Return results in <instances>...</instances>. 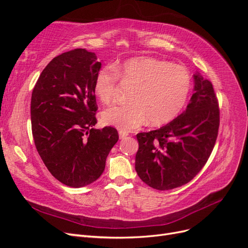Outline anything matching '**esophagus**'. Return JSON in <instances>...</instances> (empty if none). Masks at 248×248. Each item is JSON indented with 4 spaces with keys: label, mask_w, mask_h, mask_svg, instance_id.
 Returning a JSON list of instances; mask_svg holds the SVG:
<instances>
[{
    "label": "esophagus",
    "mask_w": 248,
    "mask_h": 248,
    "mask_svg": "<svg viewBox=\"0 0 248 248\" xmlns=\"http://www.w3.org/2000/svg\"><path fill=\"white\" fill-rule=\"evenodd\" d=\"M127 136H128V132L122 131V130L119 131V138H120V139H125Z\"/></svg>",
    "instance_id": "1"
}]
</instances>
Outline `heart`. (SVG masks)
Returning <instances> with one entry per match:
<instances>
[{
  "label": "heart",
  "instance_id": "b5f03b06",
  "mask_svg": "<svg viewBox=\"0 0 248 248\" xmlns=\"http://www.w3.org/2000/svg\"><path fill=\"white\" fill-rule=\"evenodd\" d=\"M119 79L133 86L129 103L114 104L101 114L104 124L130 131L149 121V125L168 124L179 116L188 100L192 79L181 65L152 57L125 60L96 73L94 92L102 103L114 99Z\"/></svg>",
  "mask_w": 248,
  "mask_h": 248
}]
</instances>
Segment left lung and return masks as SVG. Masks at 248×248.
<instances>
[{"label":"left lung","instance_id":"obj_1","mask_svg":"<svg viewBox=\"0 0 248 248\" xmlns=\"http://www.w3.org/2000/svg\"><path fill=\"white\" fill-rule=\"evenodd\" d=\"M194 93L186 110L157 130L137 134L136 170L157 190L182 186L196 177L211 155L220 123L212 82L194 76Z\"/></svg>","mask_w":248,"mask_h":248}]
</instances>
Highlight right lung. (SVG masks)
<instances>
[{
  "label": "right lung",
  "instance_id": "obj_1",
  "mask_svg": "<svg viewBox=\"0 0 248 248\" xmlns=\"http://www.w3.org/2000/svg\"><path fill=\"white\" fill-rule=\"evenodd\" d=\"M101 62L77 48L56 57L37 79L31 99L32 133L42 161L60 182L78 188L96 181L119 140L97 123L94 79Z\"/></svg>",
  "mask_w": 248,
  "mask_h": 248
}]
</instances>
